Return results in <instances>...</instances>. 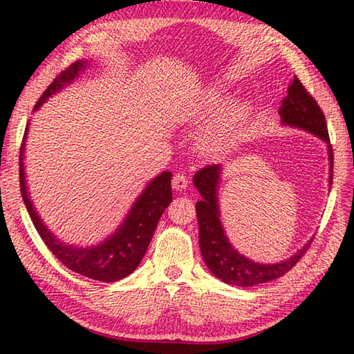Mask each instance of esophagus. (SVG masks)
Returning <instances> with one entry per match:
<instances>
[{"label": "esophagus", "instance_id": "1", "mask_svg": "<svg viewBox=\"0 0 354 354\" xmlns=\"http://www.w3.org/2000/svg\"><path fill=\"white\" fill-rule=\"evenodd\" d=\"M187 185H189V179L184 175V173H176V175L173 176L171 187L175 190H184V189H187Z\"/></svg>", "mask_w": 354, "mask_h": 354}]
</instances>
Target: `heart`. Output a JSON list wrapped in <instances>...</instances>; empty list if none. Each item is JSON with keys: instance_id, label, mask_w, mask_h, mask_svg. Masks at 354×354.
<instances>
[{"instance_id": "heart-1", "label": "heart", "mask_w": 354, "mask_h": 354, "mask_svg": "<svg viewBox=\"0 0 354 354\" xmlns=\"http://www.w3.org/2000/svg\"><path fill=\"white\" fill-rule=\"evenodd\" d=\"M225 107V97L218 91H209L194 106L192 115L196 120L216 118L203 134L200 140L201 151L207 156H220L236 145L241 128L248 115L245 104H232ZM224 112L221 113V111Z\"/></svg>"}]
</instances>
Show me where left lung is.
<instances>
[{"label": "left lung", "mask_w": 354, "mask_h": 354, "mask_svg": "<svg viewBox=\"0 0 354 354\" xmlns=\"http://www.w3.org/2000/svg\"><path fill=\"white\" fill-rule=\"evenodd\" d=\"M279 117L284 124L309 131L310 134H315L328 143L329 164H331L329 165L331 169L329 170V185H331L334 156L328 136L325 113L297 76L293 77L289 91H287V97L281 104ZM220 173V165H206L194 176L195 187L201 195V201L196 203L195 207L200 226V250L207 268L223 283L239 287H251L281 278L301 259L309 245L313 243V239L301 250L297 251V254L283 262L259 263L247 259L237 250L232 248V245L226 239L223 226H221L217 196Z\"/></svg>", "instance_id": "obj_1"}]
</instances>
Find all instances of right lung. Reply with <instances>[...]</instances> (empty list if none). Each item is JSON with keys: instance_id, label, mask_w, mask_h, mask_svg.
I'll use <instances>...</instances> for the list:
<instances>
[{"instance_id": "obj_1", "label": "right lung", "mask_w": 354, "mask_h": 354, "mask_svg": "<svg viewBox=\"0 0 354 354\" xmlns=\"http://www.w3.org/2000/svg\"><path fill=\"white\" fill-rule=\"evenodd\" d=\"M84 67H86V64L77 61L71 64L68 68L61 71L55 77V81L46 87V91L41 93V97L35 103L34 111L39 109L51 95H55L73 81ZM26 134L28 127L25 129V136H23L20 147V192L29 212V217H31L41 241L45 242L51 253L65 267L82 274V277L92 278L95 281H103V283H113V281L127 278L128 274L136 270L137 266L143 259V256H145L160 215L164 214L165 209L171 203V173L162 171L147 185L142 195L136 200L134 206L131 207L123 223L103 243L87 248L65 245L64 242L57 241L56 236L44 225V221L39 217L37 211H35L28 196L25 164H23Z\"/></svg>"}]
</instances>
